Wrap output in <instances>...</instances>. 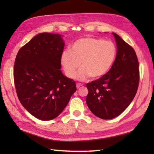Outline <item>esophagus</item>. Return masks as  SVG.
Here are the masks:
<instances>
[{
	"mask_svg": "<svg viewBox=\"0 0 154 154\" xmlns=\"http://www.w3.org/2000/svg\"><path fill=\"white\" fill-rule=\"evenodd\" d=\"M82 86H83L82 84H81V83H77V89H79V88L81 87Z\"/></svg>",
	"mask_w": 154,
	"mask_h": 154,
	"instance_id": "esophagus-1",
	"label": "esophagus"
}]
</instances>
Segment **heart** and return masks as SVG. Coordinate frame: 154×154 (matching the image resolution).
I'll use <instances>...</instances> for the list:
<instances>
[{
	"mask_svg": "<svg viewBox=\"0 0 154 154\" xmlns=\"http://www.w3.org/2000/svg\"><path fill=\"white\" fill-rule=\"evenodd\" d=\"M116 55V48L113 42L86 37L75 41L71 50L62 52L61 63L68 77L73 78L81 65L75 79L84 81L89 76L97 79L108 73Z\"/></svg>",
	"mask_w": 154,
	"mask_h": 154,
	"instance_id": "1",
	"label": "heart"
}]
</instances>
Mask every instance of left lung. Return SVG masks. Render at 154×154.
Instances as JSON below:
<instances>
[{"label":"left lung","mask_w":154,"mask_h":154,"mask_svg":"<svg viewBox=\"0 0 154 154\" xmlns=\"http://www.w3.org/2000/svg\"><path fill=\"white\" fill-rule=\"evenodd\" d=\"M117 52L112 67L100 79L87 84L86 103L100 119H112L123 112L134 98L139 84V63L134 50L119 35Z\"/></svg>","instance_id":"8db88e82"}]
</instances>
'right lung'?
<instances>
[{"instance_id": "obj_1", "label": "right lung", "mask_w": 154, "mask_h": 154, "mask_svg": "<svg viewBox=\"0 0 154 154\" xmlns=\"http://www.w3.org/2000/svg\"><path fill=\"white\" fill-rule=\"evenodd\" d=\"M63 35L38 34L20 49L14 66V79L20 102L42 120L57 117L77 90L76 84L62 73Z\"/></svg>"}]
</instances>
